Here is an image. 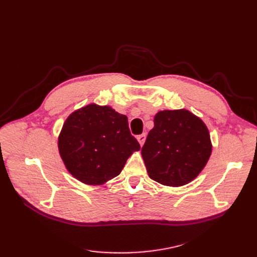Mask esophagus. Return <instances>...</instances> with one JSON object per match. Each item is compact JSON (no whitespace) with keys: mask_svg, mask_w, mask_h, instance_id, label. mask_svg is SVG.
<instances>
[{"mask_svg":"<svg viewBox=\"0 0 257 257\" xmlns=\"http://www.w3.org/2000/svg\"><path fill=\"white\" fill-rule=\"evenodd\" d=\"M146 133H143V134H141V136H138V141H139V143H140V145L141 146H143L144 145V143H145V141H146Z\"/></svg>","mask_w":257,"mask_h":257,"instance_id":"34e87169","label":"esophagus"}]
</instances>
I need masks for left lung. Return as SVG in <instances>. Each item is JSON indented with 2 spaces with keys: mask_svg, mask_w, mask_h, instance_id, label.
Masks as SVG:
<instances>
[{
  "mask_svg": "<svg viewBox=\"0 0 257 257\" xmlns=\"http://www.w3.org/2000/svg\"><path fill=\"white\" fill-rule=\"evenodd\" d=\"M211 150L209 131L200 117L186 109L163 110L154 116L142 156L151 179L177 187L198 176Z\"/></svg>",
  "mask_w": 257,
  "mask_h": 257,
  "instance_id": "obj_1",
  "label": "left lung"
}]
</instances>
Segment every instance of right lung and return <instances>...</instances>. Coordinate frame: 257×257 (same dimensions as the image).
Masks as SVG:
<instances>
[{
  "instance_id": "add662e5",
  "label": "right lung",
  "mask_w": 257,
  "mask_h": 257,
  "mask_svg": "<svg viewBox=\"0 0 257 257\" xmlns=\"http://www.w3.org/2000/svg\"><path fill=\"white\" fill-rule=\"evenodd\" d=\"M141 146L128 127V117L110 106L88 104L72 112L58 137V150L72 176L88 185L116 177Z\"/></svg>"
}]
</instances>
